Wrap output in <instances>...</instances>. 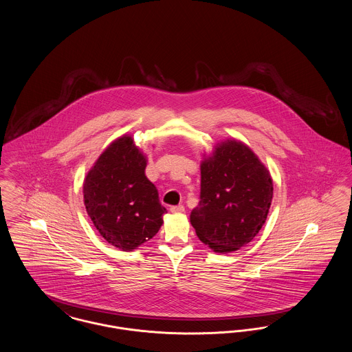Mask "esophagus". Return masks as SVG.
<instances>
[{
    "mask_svg": "<svg viewBox=\"0 0 352 352\" xmlns=\"http://www.w3.org/2000/svg\"><path fill=\"white\" fill-rule=\"evenodd\" d=\"M170 211H171L173 214H181V212H184V207L182 204L171 206V207H170Z\"/></svg>",
    "mask_w": 352,
    "mask_h": 352,
    "instance_id": "obj_1",
    "label": "esophagus"
}]
</instances>
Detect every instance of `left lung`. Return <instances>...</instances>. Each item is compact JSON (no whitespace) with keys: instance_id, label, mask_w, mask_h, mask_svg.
<instances>
[{"instance_id":"1","label":"left lung","mask_w":352,"mask_h":352,"mask_svg":"<svg viewBox=\"0 0 352 352\" xmlns=\"http://www.w3.org/2000/svg\"><path fill=\"white\" fill-rule=\"evenodd\" d=\"M201 201L190 221L218 253L251 243L268 217L273 184L267 168L240 141L227 140L201 165Z\"/></svg>"}]
</instances>
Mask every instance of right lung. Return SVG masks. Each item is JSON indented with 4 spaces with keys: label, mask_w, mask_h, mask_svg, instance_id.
<instances>
[{
    "label": "right lung",
    "mask_w": 352,
    "mask_h": 352,
    "mask_svg": "<svg viewBox=\"0 0 352 352\" xmlns=\"http://www.w3.org/2000/svg\"><path fill=\"white\" fill-rule=\"evenodd\" d=\"M146 158L131 135L113 141L84 179V204L99 234L121 251H132L161 228L166 208L145 175Z\"/></svg>",
    "instance_id": "obj_1"
}]
</instances>
